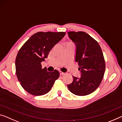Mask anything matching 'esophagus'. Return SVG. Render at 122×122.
<instances>
[{
    "label": "esophagus",
    "instance_id": "1",
    "mask_svg": "<svg viewBox=\"0 0 122 122\" xmlns=\"http://www.w3.org/2000/svg\"><path fill=\"white\" fill-rule=\"evenodd\" d=\"M59 74H60V75H64V73L62 71H59Z\"/></svg>",
    "mask_w": 122,
    "mask_h": 122
}]
</instances>
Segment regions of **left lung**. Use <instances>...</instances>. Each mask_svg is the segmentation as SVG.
Instances as JSON below:
<instances>
[{
	"label": "left lung",
	"mask_w": 122,
	"mask_h": 122,
	"mask_svg": "<svg viewBox=\"0 0 122 122\" xmlns=\"http://www.w3.org/2000/svg\"><path fill=\"white\" fill-rule=\"evenodd\" d=\"M68 35L76 46L75 61L81 72L80 78L73 76L67 85L72 93L79 96L90 94L98 88L105 71V62L98 42L83 31H69Z\"/></svg>",
	"instance_id": "left-lung-1"
}]
</instances>
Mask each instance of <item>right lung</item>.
Instances as JSON below:
<instances>
[{
    "label": "right lung",
    "instance_id": "add662e5",
    "mask_svg": "<svg viewBox=\"0 0 122 122\" xmlns=\"http://www.w3.org/2000/svg\"><path fill=\"white\" fill-rule=\"evenodd\" d=\"M65 32H37L33 34L21 47L15 61L16 73L22 87L35 96L47 93L59 72H48L42 69L41 61L47 58L52 47L63 38Z\"/></svg>",
    "mask_w": 122,
    "mask_h": 122
}]
</instances>
